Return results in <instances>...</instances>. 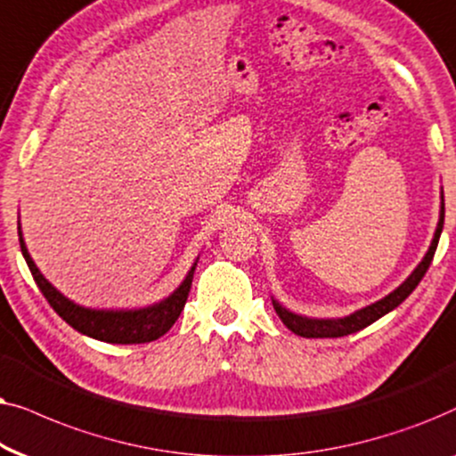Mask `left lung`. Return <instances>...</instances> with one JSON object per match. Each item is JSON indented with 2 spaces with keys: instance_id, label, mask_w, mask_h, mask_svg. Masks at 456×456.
Wrapping results in <instances>:
<instances>
[{
  "instance_id": "1",
  "label": "left lung",
  "mask_w": 456,
  "mask_h": 456,
  "mask_svg": "<svg viewBox=\"0 0 456 456\" xmlns=\"http://www.w3.org/2000/svg\"><path fill=\"white\" fill-rule=\"evenodd\" d=\"M442 227H444V198H442L438 229H436L432 246H429L428 254L423 256L421 263L417 265V269L412 271L409 277H406L404 283H400L398 288L392 291V294H387L386 298L378 300L375 305H369L365 308H361V311L352 313V314H348V317H342V319L302 317V314L289 313L288 308H283L277 300H273V308H275L279 319L283 321V325L288 327L289 331H294L296 336H302V338H342V336H348V333H356V331L365 330L367 325L375 323V321L381 319L384 314H387L390 311H394V308H396L398 305H403V302L411 296V291L417 288L419 281H421L423 275L428 273L429 265H432L436 248H438Z\"/></svg>"
}]
</instances>
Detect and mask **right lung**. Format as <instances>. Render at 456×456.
<instances>
[{"instance_id":"obj_1","label":"right lung","mask_w":456,"mask_h":456,"mask_svg":"<svg viewBox=\"0 0 456 456\" xmlns=\"http://www.w3.org/2000/svg\"><path fill=\"white\" fill-rule=\"evenodd\" d=\"M18 240H20V250L30 269V275H33L35 283H37L41 294L45 296V300L50 302L53 311H56L70 327H75L78 333L108 344H145L165 336V333L175 325V321L179 319L181 311H183L187 296H190L191 289L193 271H196V263H193L191 271L187 273V277L183 279V283H181L168 298L158 302L154 306L135 308V311H95V308H85L75 305V302L60 294V291L41 275L37 265L30 258L27 246H24L20 223H18Z\"/></svg>"}]
</instances>
